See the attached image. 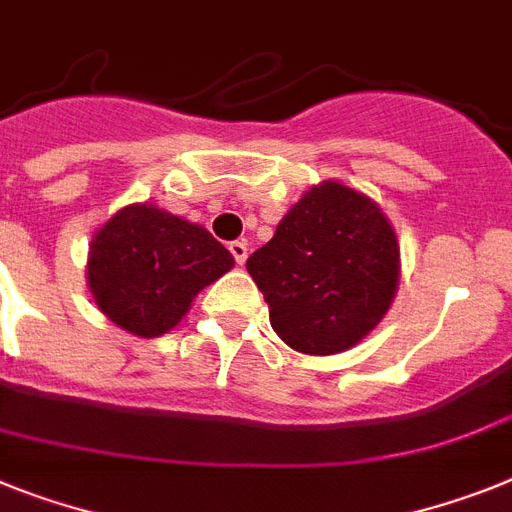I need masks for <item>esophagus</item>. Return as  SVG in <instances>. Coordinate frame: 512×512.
I'll return each mask as SVG.
<instances>
[{"label": "esophagus", "instance_id": "esophagus-1", "mask_svg": "<svg viewBox=\"0 0 512 512\" xmlns=\"http://www.w3.org/2000/svg\"><path fill=\"white\" fill-rule=\"evenodd\" d=\"M230 253H233V259H235V264L238 266H243L246 264V259H248V246L246 243H243V240H233V243H230Z\"/></svg>", "mask_w": 512, "mask_h": 512}]
</instances>
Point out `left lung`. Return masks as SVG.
Instances as JSON below:
<instances>
[{
  "mask_svg": "<svg viewBox=\"0 0 512 512\" xmlns=\"http://www.w3.org/2000/svg\"><path fill=\"white\" fill-rule=\"evenodd\" d=\"M246 269L282 342L303 355H336L365 339L391 308L399 243L378 204L323 181L282 217Z\"/></svg>",
  "mask_w": 512,
  "mask_h": 512,
  "instance_id": "8db88e82",
  "label": "left lung"
}]
</instances>
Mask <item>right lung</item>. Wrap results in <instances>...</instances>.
I'll list each match as a JSON object with an SVG mask.
<instances>
[{
	"instance_id": "right-lung-1",
	"label": "right lung",
	"mask_w": 512,
	"mask_h": 512,
	"mask_svg": "<svg viewBox=\"0 0 512 512\" xmlns=\"http://www.w3.org/2000/svg\"><path fill=\"white\" fill-rule=\"evenodd\" d=\"M233 264L202 225L152 204H131L93 235L87 285L119 329L152 339L168 334L196 295Z\"/></svg>"
}]
</instances>
